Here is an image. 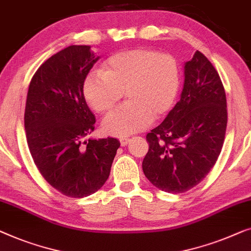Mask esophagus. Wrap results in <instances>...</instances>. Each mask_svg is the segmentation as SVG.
<instances>
[{
  "instance_id": "obj_1",
  "label": "esophagus",
  "mask_w": 251,
  "mask_h": 251,
  "mask_svg": "<svg viewBox=\"0 0 251 251\" xmlns=\"http://www.w3.org/2000/svg\"><path fill=\"white\" fill-rule=\"evenodd\" d=\"M129 138L128 137H121L120 138V144H121V146H126V144L129 143Z\"/></svg>"
}]
</instances>
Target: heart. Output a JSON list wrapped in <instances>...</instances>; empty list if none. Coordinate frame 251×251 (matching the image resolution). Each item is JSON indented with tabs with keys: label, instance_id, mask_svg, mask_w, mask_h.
<instances>
[{
	"label": "heart",
	"instance_id": "heart-1",
	"mask_svg": "<svg viewBox=\"0 0 251 251\" xmlns=\"http://www.w3.org/2000/svg\"><path fill=\"white\" fill-rule=\"evenodd\" d=\"M177 60L151 49L119 52L87 75L83 96L97 113H106L125 95L126 101L103 121L104 131L123 137L146 128L169 113L180 89Z\"/></svg>",
	"mask_w": 251,
	"mask_h": 251
}]
</instances>
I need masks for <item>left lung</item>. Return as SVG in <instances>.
<instances>
[{"label": "left lung", "mask_w": 251, "mask_h": 251, "mask_svg": "<svg viewBox=\"0 0 251 251\" xmlns=\"http://www.w3.org/2000/svg\"><path fill=\"white\" fill-rule=\"evenodd\" d=\"M227 123L226 96L216 69L204 54L184 65L181 99L147 133L145 176L156 188L182 194L205 179L222 151Z\"/></svg>", "instance_id": "1"}]
</instances>
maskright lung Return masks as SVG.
Returning <instances> with one entry per match:
<instances>
[{"instance_id": "obj_1", "label": "right lung", "mask_w": 251, "mask_h": 251, "mask_svg": "<svg viewBox=\"0 0 251 251\" xmlns=\"http://www.w3.org/2000/svg\"><path fill=\"white\" fill-rule=\"evenodd\" d=\"M97 60L89 46L65 47L37 69L27 94L25 129L31 157L47 182L71 198L103 187L120 147L112 137L83 141L96 120L82 87Z\"/></svg>"}]
</instances>
